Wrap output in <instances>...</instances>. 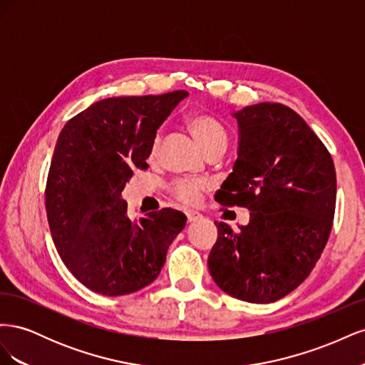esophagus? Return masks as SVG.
I'll use <instances>...</instances> for the list:
<instances>
[{"label":"esophagus","instance_id":"obj_1","mask_svg":"<svg viewBox=\"0 0 365 365\" xmlns=\"http://www.w3.org/2000/svg\"><path fill=\"white\" fill-rule=\"evenodd\" d=\"M185 216H187V220H189L190 224L197 222V220H201V219H202V216H201L200 213H196V212H187V213H185Z\"/></svg>","mask_w":365,"mask_h":365}]
</instances>
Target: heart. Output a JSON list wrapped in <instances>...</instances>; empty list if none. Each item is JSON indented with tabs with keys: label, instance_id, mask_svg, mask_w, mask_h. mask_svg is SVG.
<instances>
[{
	"label": "heart",
	"instance_id": "heart-1",
	"mask_svg": "<svg viewBox=\"0 0 365 365\" xmlns=\"http://www.w3.org/2000/svg\"><path fill=\"white\" fill-rule=\"evenodd\" d=\"M185 125L205 153L225 150L228 145V134L216 117L205 113H193L185 117ZM158 146L160 137L157 135L150 145V158L155 157ZM204 189L205 184L202 181H175L169 185L170 193L185 205H195L200 202Z\"/></svg>",
	"mask_w": 365,
	"mask_h": 365
}]
</instances>
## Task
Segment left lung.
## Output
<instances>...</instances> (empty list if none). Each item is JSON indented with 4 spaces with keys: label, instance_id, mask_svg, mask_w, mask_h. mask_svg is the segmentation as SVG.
Listing matches in <instances>:
<instances>
[{
    "label": "left lung",
    "instance_id": "1",
    "mask_svg": "<svg viewBox=\"0 0 365 365\" xmlns=\"http://www.w3.org/2000/svg\"><path fill=\"white\" fill-rule=\"evenodd\" d=\"M239 149L215 200L247 207L248 225L215 222V283L250 303H272L300 286L327 244L336 201L335 165L306 121L280 103L235 113Z\"/></svg>",
    "mask_w": 365,
    "mask_h": 365
}]
</instances>
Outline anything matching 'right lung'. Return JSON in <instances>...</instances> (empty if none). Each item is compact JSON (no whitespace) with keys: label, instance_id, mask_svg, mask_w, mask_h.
Returning a JSON list of instances; mask_svg holds the SVG:
<instances>
[{"label":"right lung","instance_id":"1","mask_svg":"<svg viewBox=\"0 0 365 365\" xmlns=\"http://www.w3.org/2000/svg\"><path fill=\"white\" fill-rule=\"evenodd\" d=\"M187 96L103 98L61 130L46 187L47 217L62 262L88 289L117 297L150 284L185 227V215L172 208L130 220L121 192L135 169H148L157 129Z\"/></svg>","mask_w":365,"mask_h":365}]
</instances>
